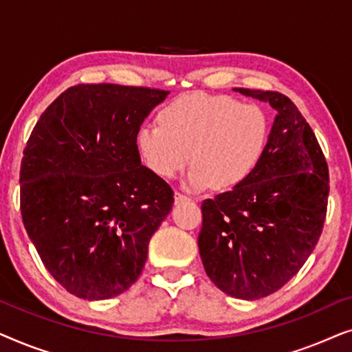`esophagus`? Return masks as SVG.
Returning a JSON list of instances; mask_svg holds the SVG:
<instances>
[{
  "label": "esophagus",
  "instance_id": "esophagus-1",
  "mask_svg": "<svg viewBox=\"0 0 352 352\" xmlns=\"http://www.w3.org/2000/svg\"><path fill=\"white\" fill-rule=\"evenodd\" d=\"M190 199L187 195H184V194H179V192H176L175 194V201L176 204H182V201H189Z\"/></svg>",
  "mask_w": 352,
  "mask_h": 352
}]
</instances>
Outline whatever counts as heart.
Masks as SVG:
<instances>
[{
  "label": "heart",
  "mask_w": 352,
  "mask_h": 352,
  "mask_svg": "<svg viewBox=\"0 0 352 352\" xmlns=\"http://www.w3.org/2000/svg\"><path fill=\"white\" fill-rule=\"evenodd\" d=\"M269 123L258 105L229 96L184 94L160 112V124L138 133L142 160L157 176L173 179L190 163V190L234 189L252 175L267 144Z\"/></svg>",
  "instance_id": "obj_1"
}]
</instances>
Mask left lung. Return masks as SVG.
I'll use <instances>...</instances> for the list:
<instances>
[{
    "label": "left lung",
    "instance_id": "8db88e82",
    "mask_svg": "<svg viewBox=\"0 0 352 352\" xmlns=\"http://www.w3.org/2000/svg\"><path fill=\"white\" fill-rule=\"evenodd\" d=\"M276 109L258 165L201 204L200 258L219 290L240 300L277 292L302 267L324 228L329 166L296 105L276 91L234 88Z\"/></svg>",
    "mask_w": 352,
    "mask_h": 352
}]
</instances>
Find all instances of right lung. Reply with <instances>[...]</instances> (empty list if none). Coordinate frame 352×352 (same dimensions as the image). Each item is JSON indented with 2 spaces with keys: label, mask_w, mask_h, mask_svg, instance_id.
Returning <instances> with one entry per match:
<instances>
[{
  "label": "right lung",
  "mask_w": 352,
  "mask_h": 352,
  "mask_svg": "<svg viewBox=\"0 0 352 352\" xmlns=\"http://www.w3.org/2000/svg\"><path fill=\"white\" fill-rule=\"evenodd\" d=\"M170 91L76 85L38 120L21 165V213L43 264L89 301L126 292L173 206L171 187L141 165L138 133Z\"/></svg>",
  "instance_id": "add662e5"
}]
</instances>
